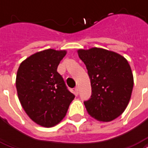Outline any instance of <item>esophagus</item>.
Returning <instances> with one entry per match:
<instances>
[{
    "mask_svg": "<svg viewBox=\"0 0 148 148\" xmlns=\"http://www.w3.org/2000/svg\"><path fill=\"white\" fill-rule=\"evenodd\" d=\"M74 90H75V93H76V95H78V91H79L78 87H77V86L75 87V88H74Z\"/></svg>",
    "mask_w": 148,
    "mask_h": 148,
    "instance_id": "1",
    "label": "esophagus"
}]
</instances>
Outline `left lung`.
<instances>
[{
  "mask_svg": "<svg viewBox=\"0 0 148 148\" xmlns=\"http://www.w3.org/2000/svg\"><path fill=\"white\" fill-rule=\"evenodd\" d=\"M91 81L92 95L84 101L87 112L99 121L116 119L129 103L134 76L123 56L101 48L78 49Z\"/></svg>",
  "mask_w": 148,
  "mask_h": 148,
  "instance_id": "obj_1",
  "label": "left lung"
}]
</instances>
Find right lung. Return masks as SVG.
I'll list each match as a JSON object with an SVG mask.
<instances>
[{"instance_id":"obj_1","label":"right lung","mask_w":148,"mask_h":148,"mask_svg":"<svg viewBox=\"0 0 148 148\" xmlns=\"http://www.w3.org/2000/svg\"><path fill=\"white\" fill-rule=\"evenodd\" d=\"M66 50L45 49L21 62L16 76L18 96L29 118L44 127L58 124L74 99L57 72Z\"/></svg>"}]
</instances>
